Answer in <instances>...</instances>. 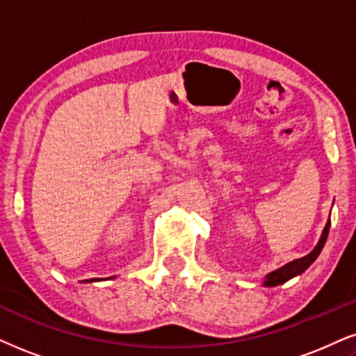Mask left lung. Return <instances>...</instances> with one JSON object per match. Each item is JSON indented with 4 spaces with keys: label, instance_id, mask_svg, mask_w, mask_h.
<instances>
[{
    "label": "left lung",
    "instance_id": "8db88e82",
    "mask_svg": "<svg viewBox=\"0 0 356 356\" xmlns=\"http://www.w3.org/2000/svg\"><path fill=\"white\" fill-rule=\"evenodd\" d=\"M328 230H330V220H328L327 225H325V228H323L322 236H321V240H318L316 248L310 251V253H309L307 256H304V258H299V259L291 261V263L284 264V266L276 269V271L269 273L268 276L264 277L263 284L266 286V287L279 286V284H282V282L289 281V279H292L294 276H299V274H302V273L305 271V269H307V268L310 266V264H312L314 261L317 259V256L321 254L323 245H325V241H327Z\"/></svg>",
    "mask_w": 356,
    "mask_h": 356
}]
</instances>
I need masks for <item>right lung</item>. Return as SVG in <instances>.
I'll use <instances>...</instances> for the list:
<instances>
[{
	"label": "right lung",
	"mask_w": 356,
	"mask_h": 356,
	"mask_svg": "<svg viewBox=\"0 0 356 356\" xmlns=\"http://www.w3.org/2000/svg\"><path fill=\"white\" fill-rule=\"evenodd\" d=\"M93 281H102L100 277H95V279H87V281H82V282H93Z\"/></svg>",
	"instance_id": "right-lung-1"
}]
</instances>
